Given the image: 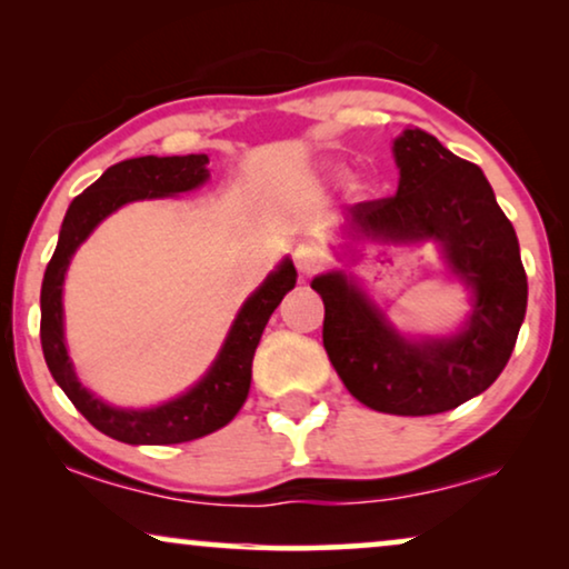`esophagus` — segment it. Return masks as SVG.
I'll return each mask as SVG.
<instances>
[{
    "label": "esophagus",
    "instance_id": "1",
    "mask_svg": "<svg viewBox=\"0 0 569 569\" xmlns=\"http://www.w3.org/2000/svg\"><path fill=\"white\" fill-rule=\"evenodd\" d=\"M292 259H295V267H298L300 274H306V277L308 274H316V271L321 269V263H323L321 253H318L310 243H298V246H295Z\"/></svg>",
    "mask_w": 569,
    "mask_h": 569
}]
</instances>
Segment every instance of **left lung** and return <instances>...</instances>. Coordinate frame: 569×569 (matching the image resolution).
Returning a JSON list of instances; mask_svg holds the SVG:
<instances>
[{"instance_id": "obj_1", "label": "left lung", "mask_w": 569, "mask_h": 569, "mask_svg": "<svg viewBox=\"0 0 569 569\" xmlns=\"http://www.w3.org/2000/svg\"><path fill=\"white\" fill-rule=\"evenodd\" d=\"M399 191L349 207L347 228L383 243L435 240L448 269L473 292L453 337L407 339L345 271L316 277L323 347L347 391L365 407L425 417L487 391L508 365L526 318L528 282L516 230L479 166L422 129L393 142Z\"/></svg>"}]
</instances>
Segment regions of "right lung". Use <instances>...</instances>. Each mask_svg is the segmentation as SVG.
<instances>
[{
	"instance_id": "right-lung-1",
	"label": "right lung",
	"mask_w": 569,
	"mask_h": 569,
	"mask_svg": "<svg viewBox=\"0 0 569 569\" xmlns=\"http://www.w3.org/2000/svg\"><path fill=\"white\" fill-rule=\"evenodd\" d=\"M207 154H173V158L121 160L88 186L67 209L61 222L59 243L53 251L41 287V345L51 376L69 396L77 411L108 438L129 446H173L189 442L220 430L238 415L251 388V365L269 316L295 287L298 271L284 259L251 298L243 302L228 339L197 386L173 401L152 409H119L100 401L80 383L64 345V274L69 261L84 238L116 209L139 199L173 197V193L199 189L209 178Z\"/></svg>"
}]
</instances>
